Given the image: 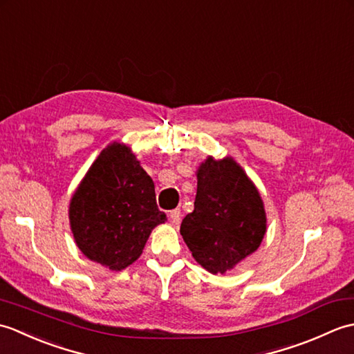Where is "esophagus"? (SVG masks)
Returning a JSON list of instances; mask_svg holds the SVG:
<instances>
[{
	"instance_id": "1",
	"label": "esophagus",
	"mask_w": 354,
	"mask_h": 354,
	"mask_svg": "<svg viewBox=\"0 0 354 354\" xmlns=\"http://www.w3.org/2000/svg\"><path fill=\"white\" fill-rule=\"evenodd\" d=\"M181 217H183V214H181V209H179V208L171 209V212L169 213V219L173 225H179V222H181Z\"/></svg>"
}]
</instances>
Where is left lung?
Masks as SVG:
<instances>
[{"label":"left lung","mask_w":354,"mask_h":354,"mask_svg":"<svg viewBox=\"0 0 354 354\" xmlns=\"http://www.w3.org/2000/svg\"><path fill=\"white\" fill-rule=\"evenodd\" d=\"M196 178L194 209L184 217L181 236L202 268L225 275L259 250L266 234L265 204L232 156L208 155Z\"/></svg>","instance_id":"obj_1"}]
</instances>
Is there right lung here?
<instances>
[{
    "instance_id": "1",
    "label": "right lung",
    "mask_w": 354,
    "mask_h": 354,
    "mask_svg": "<svg viewBox=\"0 0 354 354\" xmlns=\"http://www.w3.org/2000/svg\"><path fill=\"white\" fill-rule=\"evenodd\" d=\"M68 219L82 254L118 272L138 260L150 232L167 217L158 209L155 184L132 149L114 141L74 190Z\"/></svg>"
}]
</instances>
